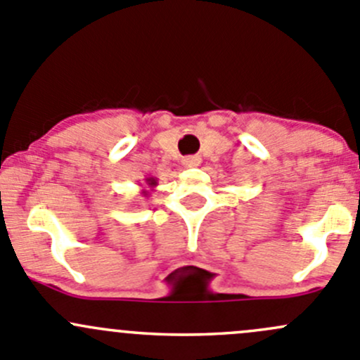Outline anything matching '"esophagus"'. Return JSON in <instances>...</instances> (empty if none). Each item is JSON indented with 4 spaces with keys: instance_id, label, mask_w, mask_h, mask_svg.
Returning a JSON list of instances; mask_svg holds the SVG:
<instances>
[{
    "instance_id": "1",
    "label": "esophagus",
    "mask_w": 360,
    "mask_h": 360,
    "mask_svg": "<svg viewBox=\"0 0 360 360\" xmlns=\"http://www.w3.org/2000/svg\"><path fill=\"white\" fill-rule=\"evenodd\" d=\"M202 163L200 157H186L183 158V165L186 167V169H191V167H198Z\"/></svg>"
}]
</instances>
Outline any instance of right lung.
Returning a JSON list of instances; mask_svg holds the SVG:
<instances>
[{
  "mask_svg": "<svg viewBox=\"0 0 360 360\" xmlns=\"http://www.w3.org/2000/svg\"><path fill=\"white\" fill-rule=\"evenodd\" d=\"M141 186V197H144V198H148L150 197V193L151 191L155 190V188L158 186V179L157 177H146V179H144V183L143 184H139Z\"/></svg>",
  "mask_w": 360,
  "mask_h": 360,
  "instance_id": "add662e5",
  "label": "right lung"
}]
</instances>
